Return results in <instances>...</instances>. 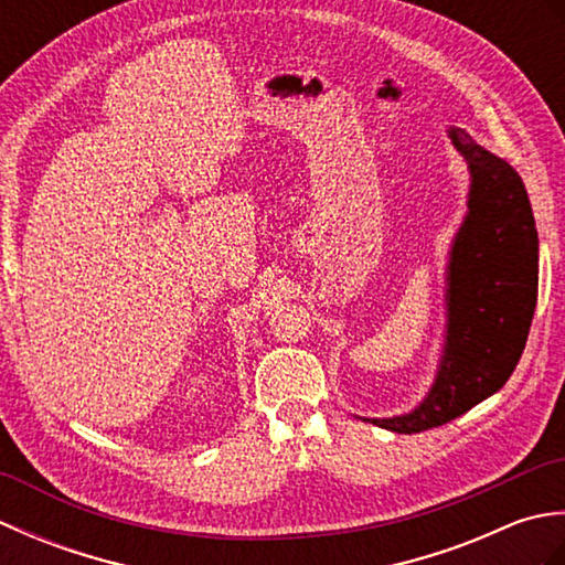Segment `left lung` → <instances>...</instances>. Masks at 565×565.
I'll use <instances>...</instances> for the list:
<instances>
[{
	"instance_id": "left-lung-1",
	"label": "left lung",
	"mask_w": 565,
	"mask_h": 565,
	"mask_svg": "<svg viewBox=\"0 0 565 565\" xmlns=\"http://www.w3.org/2000/svg\"><path fill=\"white\" fill-rule=\"evenodd\" d=\"M449 138L471 170V191L449 252L437 379L413 413L364 417L398 435L447 425L505 386L536 308L539 237L522 177L463 128H449Z\"/></svg>"
}]
</instances>
